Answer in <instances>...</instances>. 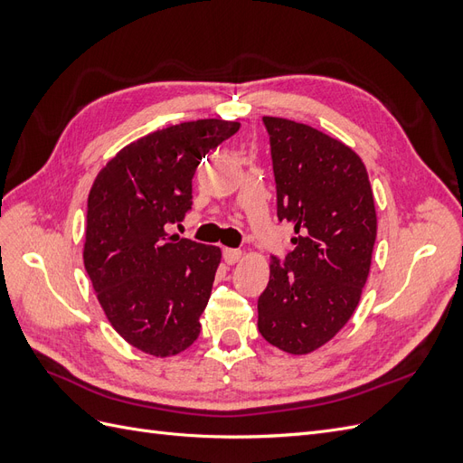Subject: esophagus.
<instances>
[{
    "label": "esophagus",
    "mask_w": 463,
    "mask_h": 463,
    "mask_svg": "<svg viewBox=\"0 0 463 463\" xmlns=\"http://www.w3.org/2000/svg\"><path fill=\"white\" fill-rule=\"evenodd\" d=\"M241 259V250L240 249H223V260L228 264H235Z\"/></svg>",
    "instance_id": "obj_1"
}]
</instances>
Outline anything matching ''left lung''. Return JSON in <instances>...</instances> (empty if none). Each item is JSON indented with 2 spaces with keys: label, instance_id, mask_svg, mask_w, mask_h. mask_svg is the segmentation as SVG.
<instances>
[{
  "label": "left lung",
  "instance_id": "left-lung-1",
  "mask_svg": "<svg viewBox=\"0 0 463 463\" xmlns=\"http://www.w3.org/2000/svg\"><path fill=\"white\" fill-rule=\"evenodd\" d=\"M270 137L278 220L298 237L270 259L259 332L286 354L325 345L352 318L367 282L376 213L365 164L338 138L305 123L262 118Z\"/></svg>",
  "mask_w": 463,
  "mask_h": 463
}]
</instances>
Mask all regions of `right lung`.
I'll return each mask as SVG.
<instances>
[{"label": "right lung", "mask_w": 463, "mask_h": 463, "mask_svg": "<svg viewBox=\"0 0 463 463\" xmlns=\"http://www.w3.org/2000/svg\"><path fill=\"white\" fill-rule=\"evenodd\" d=\"M237 131L223 119L154 131L121 148L92 184L85 269L111 326L148 355H177L201 334L222 250L165 226L191 210L201 160Z\"/></svg>", "instance_id": "add662e5"}]
</instances>
